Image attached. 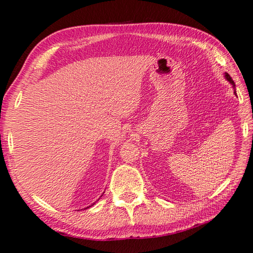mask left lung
<instances>
[{"instance_id": "left-lung-1", "label": "left lung", "mask_w": 253, "mask_h": 253, "mask_svg": "<svg viewBox=\"0 0 253 253\" xmlns=\"http://www.w3.org/2000/svg\"><path fill=\"white\" fill-rule=\"evenodd\" d=\"M225 78H226V80H228L231 84L233 85V88H234V87H235V84H234V81L232 80V78H231V77H230V75L225 74ZM234 93H235V90H234ZM235 95H237V93H235Z\"/></svg>"}]
</instances>
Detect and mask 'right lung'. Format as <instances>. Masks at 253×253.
<instances>
[{"label": "right lung", "instance_id": "obj_1", "mask_svg": "<svg viewBox=\"0 0 253 253\" xmlns=\"http://www.w3.org/2000/svg\"><path fill=\"white\" fill-rule=\"evenodd\" d=\"M93 204H95V203H93ZM93 204H92V205H93ZM88 208H90V207H88ZM85 209H87V208H85Z\"/></svg>", "mask_w": 253, "mask_h": 253}]
</instances>
